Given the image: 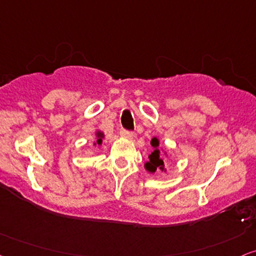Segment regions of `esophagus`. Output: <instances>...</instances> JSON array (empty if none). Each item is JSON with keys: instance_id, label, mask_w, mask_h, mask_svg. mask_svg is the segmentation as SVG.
<instances>
[{"instance_id": "34e87169", "label": "esophagus", "mask_w": 256, "mask_h": 256, "mask_svg": "<svg viewBox=\"0 0 256 256\" xmlns=\"http://www.w3.org/2000/svg\"><path fill=\"white\" fill-rule=\"evenodd\" d=\"M120 134H122V137H124V138H126V139H134V132L128 131V130H124V128H122V130L120 131Z\"/></svg>"}]
</instances>
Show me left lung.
<instances>
[{"label": "left lung", "mask_w": 256, "mask_h": 256, "mask_svg": "<svg viewBox=\"0 0 256 256\" xmlns=\"http://www.w3.org/2000/svg\"><path fill=\"white\" fill-rule=\"evenodd\" d=\"M151 145L154 146V150L151 152V154L148 156V162L145 163V169H146L148 172L154 174L157 169L164 171V162L163 157H162V152L160 150V140L156 137L151 139Z\"/></svg>", "instance_id": "left-lung-1"}]
</instances>
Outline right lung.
<instances>
[{
	"mask_svg": "<svg viewBox=\"0 0 256 256\" xmlns=\"http://www.w3.org/2000/svg\"><path fill=\"white\" fill-rule=\"evenodd\" d=\"M96 140L94 145H102V139L105 138V134H102V131H96Z\"/></svg>",
	"mask_w": 256,
	"mask_h": 256,
	"instance_id": "1",
	"label": "right lung"
}]
</instances>
